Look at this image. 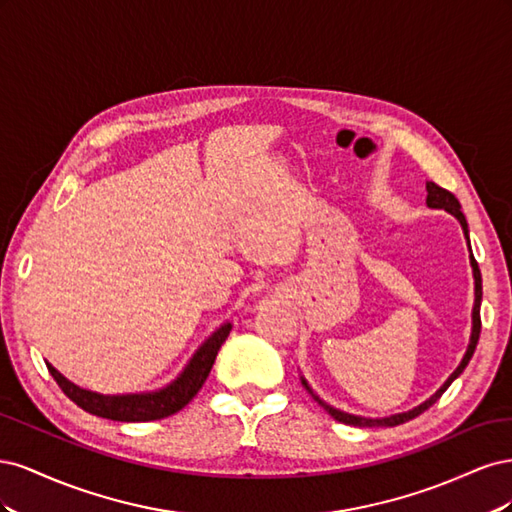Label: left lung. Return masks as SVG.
<instances>
[{
	"mask_svg": "<svg viewBox=\"0 0 512 512\" xmlns=\"http://www.w3.org/2000/svg\"><path fill=\"white\" fill-rule=\"evenodd\" d=\"M427 207H431V209H444V211H448L451 215H455V218H457L459 224H461V228H463V235H466L468 247H470L468 222H466V215L461 213V205H459V200L455 198V194H451L448 190L440 188L438 183L427 181ZM470 265H472V273H474V309H472V335H470L468 350H466V354H463V359H461L459 367L453 371L451 376H448V380L440 386V389H438L436 393H433L427 401H423L421 406H416V408H412V410H408V412H401V414L384 416V418H365V416L348 414V412L337 410V408H333V406H329V404H324V401H322L312 389H309L307 380L301 378V382H303V386L307 389V393L312 395V397L318 401V404L335 418V421L346 423V425H354V427H395V425H401V423H406V421H412V418H416L418 414H423L427 408H431V406L436 404V401L444 395V391L448 389V386L453 384V380H457V378L463 374V369L468 367V363H470V359H472V354H474V350H476L478 337H480V301H483V280H480L478 262H476L474 256H472V247H470Z\"/></svg>",
	"mask_w": 512,
	"mask_h": 512,
	"instance_id": "1",
	"label": "left lung"
}]
</instances>
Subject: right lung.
<instances>
[{
  "instance_id": "add662e5",
  "label": "right lung",
  "mask_w": 512,
  "mask_h": 512,
  "mask_svg": "<svg viewBox=\"0 0 512 512\" xmlns=\"http://www.w3.org/2000/svg\"><path fill=\"white\" fill-rule=\"evenodd\" d=\"M230 329L232 324L224 322L222 327L211 337H207L205 344L194 352L190 363L185 365L181 374L173 382L166 384L164 389L153 391V393L100 395L72 384L68 378L61 376L51 363H46V367H49L51 376L59 384V389L64 391L76 406L83 408L89 414L111 418V421H121V423L158 421V418L170 416L188 406L194 399V395L203 389V384L215 363V356H218V350L226 342Z\"/></svg>"
}]
</instances>
